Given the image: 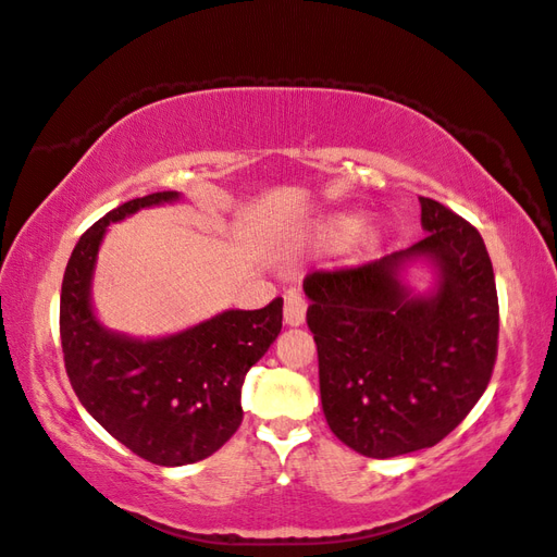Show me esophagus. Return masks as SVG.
<instances>
[{
	"instance_id": "esophagus-1",
	"label": "esophagus",
	"mask_w": 557,
	"mask_h": 557,
	"mask_svg": "<svg viewBox=\"0 0 557 557\" xmlns=\"http://www.w3.org/2000/svg\"><path fill=\"white\" fill-rule=\"evenodd\" d=\"M306 318V299L297 289H289L285 294V323L287 325H301Z\"/></svg>"
}]
</instances>
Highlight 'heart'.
<instances>
[{"label": "heart", "instance_id": "heart-1", "mask_svg": "<svg viewBox=\"0 0 557 557\" xmlns=\"http://www.w3.org/2000/svg\"><path fill=\"white\" fill-rule=\"evenodd\" d=\"M359 227V220H354V218H342V220H335V222H330L327 227L323 230V239L327 242V244H339V242H345L347 236Z\"/></svg>", "mask_w": 557, "mask_h": 557}]
</instances>
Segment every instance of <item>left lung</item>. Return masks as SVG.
<instances>
[{"label": "left lung", "mask_w": 557, "mask_h": 557, "mask_svg": "<svg viewBox=\"0 0 557 557\" xmlns=\"http://www.w3.org/2000/svg\"><path fill=\"white\" fill-rule=\"evenodd\" d=\"M419 200L429 234L407 251L311 270L304 280L327 425L373 459L441 443L486 393L498 357V292L486 244L457 212ZM417 255L442 270L433 298H409L396 280L398 265Z\"/></svg>", "instance_id": "8db88e82"}]
</instances>
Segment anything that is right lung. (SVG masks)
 I'll use <instances>...</instances> for the list:
<instances>
[{"instance_id": "1", "label": "right lung", "mask_w": 557, "mask_h": 557, "mask_svg": "<svg viewBox=\"0 0 557 557\" xmlns=\"http://www.w3.org/2000/svg\"><path fill=\"white\" fill-rule=\"evenodd\" d=\"M174 198L180 194L134 198L83 232L59 299L64 369L81 405L158 467L194 465L230 441L244 419V377L282 330L280 297L265 309L224 311L186 333L148 342L108 333L96 321L90 277L108 224Z\"/></svg>"}]
</instances>
